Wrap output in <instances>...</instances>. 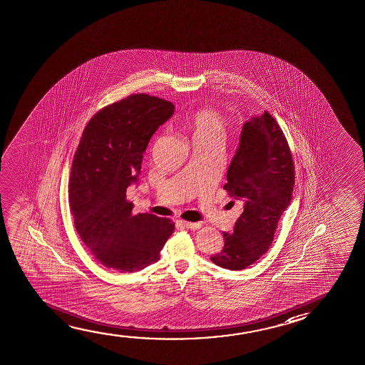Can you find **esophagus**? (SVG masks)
Listing matches in <instances>:
<instances>
[{"label": "esophagus", "mask_w": 365, "mask_h": 365, "mask_svg": "<svg viewBox=\"0 0 365 365\" xmlns=\"http://www.w3.org/2000/svg\"><path fill=\"white\" fill-rule=\"evenodd\" d=\"M180 225L182 226H185V228H190V230H198V228H201V222H188V221H185V220H180Z\"/></svg>", "instance_id": "obj_1"}]
</instances>
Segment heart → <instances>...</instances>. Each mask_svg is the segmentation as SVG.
Segmentation results:
<instances>
[{
	"label": "heart",
	"mask_w": 365,
	"mask_h": 365,
	"mask_svg": "<svg viewBox=\"0 0 365 365\" xmlns=\"http://www.w3.org/2000/svg\"><path fill=\"white\" fill-rule=\"evenodd\" d=\"M185 124L193 134V139H215L222 142L226 123L221 114L207 108L190 113Z\"/></svg>",
	"instance_id": "heart-1"
}]
</instances>
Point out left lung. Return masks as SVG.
Returning <instances> with one entry per match:
<instances>
[{
    "label": "left lung",
    "mask_w": 365,
    "mask_h": 365,
    "mask_svg": "<svg viewBox=\"0 0 365 365\" xmlns=\"http://www.w3.org/2000/svg\"><path fill=\"white\" fill-rule=\"evenodd\" d=\"M295 168L280 125L269 111L245 123L240 147L223 188L241 202L243 212L232 235L223 232L225 246L211 256L223 269H242L269 251L277 222L290 205Z\"/></svg>",
    "instance_id": "obj_1"
}]
</instances>
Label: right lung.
I'll return each mask as SVG.
<instances>
[{
  "label": "right lung",
  "instance_id": "obj_1",
  "mask_svg": "<svg viewBox=\"0 0 365 365\" xmlns=\"http://www.w3.org/2000/svg\"><path fill=\"white\" fill-rule=\"evenodd\" d=\"M173 113L170 101L133 94L98 111L80 138L70 172V211L81 241L108 269L133 272L153 264L173 233L172 220L133 215L127 201L149 139Z\"/></svg>",
  "mask_w": 365,
  "mask_h": 365
}]
</instances>
